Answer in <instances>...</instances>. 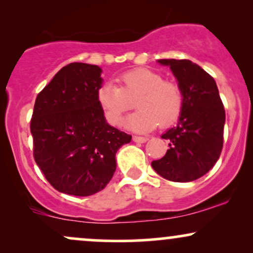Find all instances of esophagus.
<instances>
[{
	"label": "esophagus",
	"instance_id": "34e87169",
	"mask_svg": "<svg viewBox=\"0 0 253 253\" xmlns=\"http://www.w3.org/2000/svg\"><path fill=\"white\" fill-rule=\"evenodd\" d=\"M149 140V138L147 136H139V135H133V141H135V143H146V141Z\"/></svg>",
	"mask_w": 253,
	"mask_h": 253
}]
</instances>
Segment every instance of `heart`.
<instances>
[{
    "instance_id": "heart-1",
    "label": "heart",
    "mask_w": 253,
    "mask_h": 253,
    "mask_svg": "<svg viewBox=\"0 0 253 253\" xmlns=\"http://www.w3.org/2000/svg\"><path fill=\"white\" fill-rule=\"evenodd\" d=\"M96 97L104 118L113 126L123 124L136 100L139 109L128 119L127 126L139 132L153 129L158 124L161 127L173 125L184 104L179 84L149 69L125 72L118 78V86L104 84L97 90Z\"/></svg>"
}]
</instances>
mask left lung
I'll return each instance as SVG.
<instances>
[{"label":"left lung","mask_w":253,"mask_h":253,"mask_svg":"<svg viewBox=\"0 0 253 253\" xmlns=\"http://www.w3.org/2000/svg\"><path fill=\"white\" fill-rule=\"evenodd\" d=\"M182 88L184 104L177 126L162 135L169 141L153 170L172 182H191L210 171L221 155L225 108L214 78L188 59H159Z\"/></svg>","instance_id":"8db88e82"}]
</instances>
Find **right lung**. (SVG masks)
<instances>
[{
	"label": "right lung",
	"mask_w": 253,
	"mask_h": 253,
	"mask_svg": "<svg viewBox=\"0 0 253 253\" xmlns=\"http://www.w3.org/2000/svg\"><path fill=\"white\" fill-rule=\"evenodd\" d=\"M97 65L70 63L38 94L31 119L34 161L54 189L75 196L102 190L115 153L132 135L106 123L97 103Z\"/></svg>",
	"instance_id": "1"
}]
</instances>
